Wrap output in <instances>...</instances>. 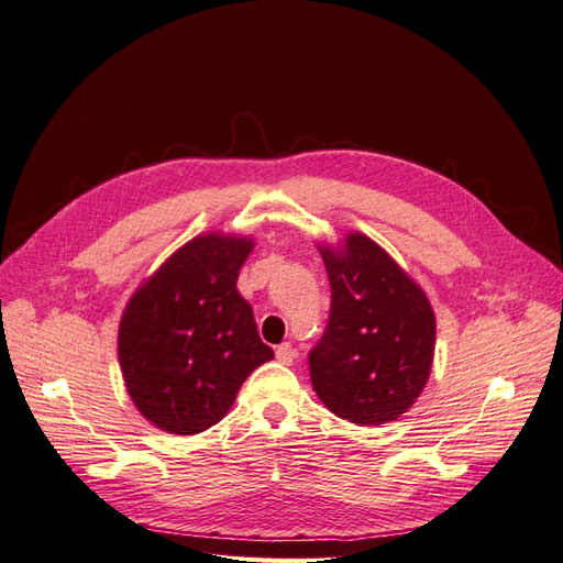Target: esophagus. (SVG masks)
Instances as JSON below:
<instances>
[{
    "label": "esophagus",
    "instance_id": "34e87169",
    "mask_svg": "<svg viewBox=\"0 0 563 563\" xmlns=\"http://www.w3.org/2000/svg\"><path fill=\"white\" fill-rule=\"evenodd\" d=\"M277 360L284 364V366H291L294 360H296V350L291 347V343H282L277 347Z\"/></svg>",
    "mask_w": 563,
    "mask_h": 563
}]
</instances>
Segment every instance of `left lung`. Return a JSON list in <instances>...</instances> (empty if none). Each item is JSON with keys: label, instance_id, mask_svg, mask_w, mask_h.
Here are the masks:
<instances>
[{"label": "left lung", "instance_id": "left-lung-1", "mask_svg": "<svg viewBox=\"0 0 563 563\" xmlns=\"http://www.w3.org/2000/svg\"><path fill=\"white\" fill-rule=\"evenodd\" d=\"M331 284L327 329L310 378L331 413L354 424L397 420L430 378L434 312L422 288L364 234L321 246Z\"/></svg>", "mask_w": 563, "mask_h": 563}]
</instances>
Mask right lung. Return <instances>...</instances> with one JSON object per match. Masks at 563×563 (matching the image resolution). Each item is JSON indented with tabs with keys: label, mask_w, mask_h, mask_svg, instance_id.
<instances>
[{
	"label": "right lung",
	"mask_w": 563,
	"mask_h": 563,
	"mask_svg": "<svg viewBox=\"0 0 563 563\" xmlns=\"http://www.w3.org/2000/svg\"><path fill=\"white\" fill-rule=\"evenodd\" d=\"M253 242L201 234L129 300L119 323V364L135 408L159 430L199 434L223 420L265 345L236 277Z\"/></svg>",
	"instance_id": "1"
}]
</instances>
